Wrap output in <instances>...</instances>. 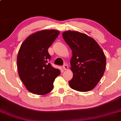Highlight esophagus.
I'll return each instance as SVG.
<instances>
[{"mask_svg": "<svg viewBox=\"0 0 121 121\" xmlns=\"http://www.w3.org/2000/svg\"><path fill=\"white\" fill-rule=\"evenodd\" d=\"M63 68L64 70H67V69H68V67L67 64H64V65L63 66Z\"/></svg>", "mask_w": 121, "mask_h": 121, "instance_id": "34e87169", "label": "esophagus"}]
</instances>
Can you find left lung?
Here are the masks:
<instances>
[{
  "instance_id": "left-lung-1",
  "label": "left lung",
  "mask_w": 121,
  "mask_h": 121,
  "mask_svg": "<svg viewBox=\"0 0 121 121\" xmlns=\"http://www.w3.org/2000/svg\"><path fill=\"white\" fill-rule=\"evenodd\" d=\"M63 36L72 52L70 60L73 78L68 82L72 89L88 91L96 87L105 69L103 50L93 38L76 30H67Z\"/></svg>"
}]
</instances>
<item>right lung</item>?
Returning a JSON list of instances; mask_svg holds the SVG:
<instances>
[{
    "instance_id": "right-lung-1",
    "label": "right lung",
    "mask_w": 121,
    "mask_h": 121,
    "mask_svg": "<svg viewBox=\"0 0 121 121\" xmlns=\"http://www.w3.org/2000/svg\"><path fill=\"white\" fill-rule=\"evenodd\" d=\"M60 34L56 30H39L28 36L21 44L17 56L18 75L25 87L38 95L49 93L61 72L48 63V49Z\"/></svg>"
}]
</instances>
